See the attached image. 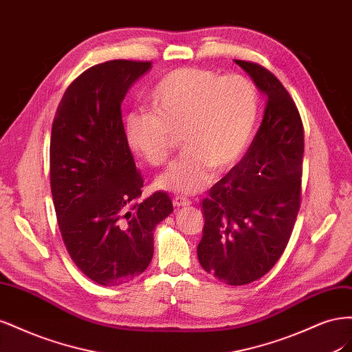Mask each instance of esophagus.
I'll return each instance as SVG.
<instances>
[{
  "mask_svg": "<svg viewBox=\"0 0 352 352\" xmlns=\"http://www.w3.org/2000/svg\"><path fill=\"white\" fill-rule=\"evenodd\" d=\"M190 204V201L188 199V198H185V197H175L173 198V206L175 207H188Z\"/></svg>",
  "mask_w": 352,
  "mask_h": 352,
  "instance_id": "esophagus-1",
  "label": "esophagus"
}]
</instances>
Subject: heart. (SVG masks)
I'll list each match as a JSON object with an SVG mask.
<instances>
[{
  "mask_svg": "<svg viewBox=\"0 0 352 352\" xmlns=\"http://www.w3.org/2000/svg\"><path fill=\"white\" fill-rule=\"evenodd\" d=\"M153 114L131 113L124 120L127 145L151 166H162L180 138L185 154L155 180L177 194H198L247 150L258 114L254 85L239 74L182 67L158 80L148 98Z\"/></svg>",
  "mask_w": 352,
  "mask_h": 352,
  "instance_id": "b5f03b06",
  "label": "heart"
}]
</instances>
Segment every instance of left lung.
I'll return each instance as SVG.
<instances>
[{
  "instance_id": "8db88e82",
  "label": "left lung",
  "mask_w": 352,
  "mask_h": 352,
  "mask_svg": "<svg viewBox=\"0 0 352 352\" xmlns=\"http://www.w3.org/2000/svg\"><path fill=\"white\" fill-rule=\"evenodd\" d=\"M267 95L263 122L247 154L202 199L198 260L223 283L257 280L278 263L301 202L304 127L279 79L255 63L235 60Z\"/></svg>"
}]
</instances>
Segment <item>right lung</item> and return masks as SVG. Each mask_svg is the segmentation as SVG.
<instances>
[{"label": "right lung", "mask_w": 352, "mask_h": 352, "mask_svg": "<svg viewBox=\"0 0 352 352\" xmlns=\"http://www.w3.org/2000/svg\"><path fill=\"white\" fill-rule=\"evenodd\" d=\"M150 61L111 60L85 70L58 104L50 144L51 192L72 260L95 283L140 276L154 254L153 232L173 211L166 192L138 202L136 170L122 102Z\"/></svg>", "instance_id": "1"}]
</instances>
